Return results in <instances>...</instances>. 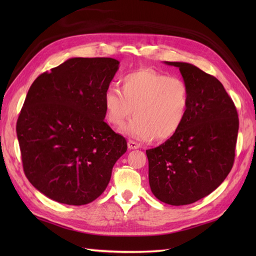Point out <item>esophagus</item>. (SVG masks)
Listing matches in <instances>:
<instances>
[{
  "label": "esophagus",
  "instance_id": "1",
  "mask_svg": "<svg viewBox=\"0 0 256 256\" xmlns=\"http://www.w3.org/2000/svg\"><path fill=\"white\" fill-rule=\"evenodd\" d=\"M128 146L130 150H138V148H140V144L136 143V142H134V140H130L128 142Z\"/></svg>",
  "mask_w": 256,
  "mask_h": 256
}]
</instances>
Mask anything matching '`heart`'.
<instances>
[{"label": "heart", "instance_id": "1", "mask_svg": "<svg viewBox=\"0 0 256 256\" xmlns=\"http://www.w3.org/2000/svg\"><path fill=\"white\" fill-rule=\"evenodd\" d=\"M121 91L110 86L103 94L106 118L114 128L135 140L172 138L182 126L189 106V88L182 78L167 77L152 69H138L120 80Z\"/></svg>", "mask_w": 256, "mask_h": 256}]
</instances>
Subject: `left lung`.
<instances>
[{
    "label": "left lung",
    "instance_id": "1",
    "mask_svg": "<svg viewBox=\"0 0 256 256\" xmlns=\"http://www.w3.org/2000/svg\"><path fill=\"white\" fill-rule=\"evenodd\" d=\"M179 68L189 88L187 116L165 143L146 150L155 197L172 206L194 204L218 188L236 156L238 118L234 103L214 76L188 62Z\"/></svg>",
    "mask_w": 256,
    "mask_h": 256
}]
</instances>
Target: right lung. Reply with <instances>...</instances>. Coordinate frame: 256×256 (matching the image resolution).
<instances>
[{
	"mask_svg": "<svg viewBox=\"0 0 256 256\" xmlns=\"http://www.w3.org/2000/svg\"><path fill=\"white\" fill-rule=\"evenodd\" d=\"M113 58H70L42 74L27 92L16 124L25 175L57 202L96 200L126 140L103 121V94L118 70Z\"/></svg>",
	"mask_w": 256,
	"mask_h": 256,
	"instance_id": "1",
	"label": "right lung"
}]
</instances>
